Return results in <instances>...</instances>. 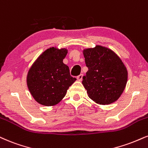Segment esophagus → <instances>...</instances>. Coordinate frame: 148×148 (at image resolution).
Segmentation results:
<instances>
[{
    "label": "esophagus",
    "instance_id": "1",
    "mask_svg": "<svg viewBox=\"0 0 148 148\" xmlns=\"http://www.w3.org/2000/svg\"><path fill=\"white\" fill-rule=\"evenodd\" d=\"M83 74H79V75L77 77H76V79H77L78 81H81L82 80H83Z\"/></svg>",
    "mask_w": 148,
    "mask_h": 148
}]
</instances>
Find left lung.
<instances>
[{
	"mask_svg": "<svg viewBox=\"0 0 148 148\" xmlns=\"http://www.w3.org/2000/svg\"><path fill=\"white\" fill-rule=\"evenodd\" d=\"M88 71L82 81L88 97L100 105H108L117 100L123 92L127 71L121 58L101 45L83 50Z\"/></svg>",
	"mask_w": 148,
	"mask_h": 148,
	"instance_id": "1",
	"label": "left lung"
}]
</instances>
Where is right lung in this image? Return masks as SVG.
Returning a JSON list of instances; mask_svg holds the SVG:
<instances>
[{
    "label": "right lung",
    "mask_w": 148,
    "mask_h": 148,
    "mask_svg": "<svg viewBox=\"0 0 148 148\" xmlns=\"http://www.w3.org/2000/svg\"><path fill=\"white\" fill-rule=\"evenodd\" d=\"M67 53L65 48H49L37 58L28 72V89L35 100L42 106H51L59 103L76 80L70 75L69 67L63 62Z\"/></svg>",
    "instance_id": "obj_1"
}]
</instances>
